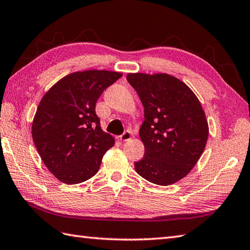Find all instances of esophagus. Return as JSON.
Returning a JSON list of instances; mask_svg holds the SVG:
<instances>
[{
	"instance_id": "esophagus-1",
	"label": "esophagus",
	"mask_w": 250,
	"mask_h": 250,
	"mask_svg": "<svg viewBox=\"0 0 250 250\" xmlns=\"http://www.w3.org/2000/svg\"><path fill=\"white\" fill-rule=\"evenodd\" d=\"M130 139H131V132L130 131H125L124 133L120 135V140L124 141V142L129 141Z\"/></svg>"
}]
</instances>
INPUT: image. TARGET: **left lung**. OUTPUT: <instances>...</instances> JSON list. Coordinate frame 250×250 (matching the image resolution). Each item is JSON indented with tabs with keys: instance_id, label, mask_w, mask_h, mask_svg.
<instances>
[{
	"instance_id": "left-lung-1",
	"label": "left lung",
	"mask_w": 250,
	"mask_h": 250,
	"mask_svg": "<svg viewBox=\"0 0 250 250\" xmlns=\"http://www.w3.org/2000/svg\"><path fill=\"white\" fill-rule=\"evenodd\" d=\"M126 80L144 106L140 138L144 157L134 163L142 178L157 185L178 182L204 153L209 128L193 91L167 73H129Z\"/></svg>"
}]
</instances>
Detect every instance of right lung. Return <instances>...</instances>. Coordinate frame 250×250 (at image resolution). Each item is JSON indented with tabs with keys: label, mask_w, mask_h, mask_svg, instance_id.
I'll use <instances>...</instances> for the list:
<instances>
[{
	"label": "right lung",
	"mask_w": 250,
	"mask_h": 250,
	"mask_svg": "<svg viewBox=\"0 0 250 250\" xmlns=\"http://www.w3.org/2000/svg\"><path fill=\"white\" fill-rule=\"evenodd\" d=\"M120 72L86 70L63 77L39 104L32 139L44 165L62 183L78 184L100 169L115 139L101 128L95 112L102 93Z\"/></svg>",
	"instance_id": "right-lung-1"
}]
</instances>
